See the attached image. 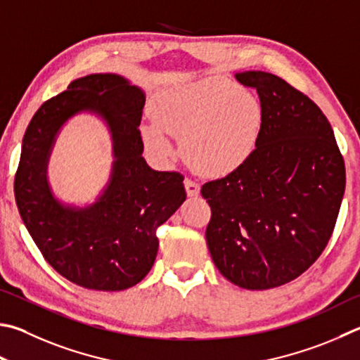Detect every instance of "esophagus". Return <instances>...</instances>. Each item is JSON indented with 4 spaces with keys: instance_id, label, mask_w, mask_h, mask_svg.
Instances as JSON below:
<instances>
[{
    "instance_id": "1",
    "label": "esophagus",
    "mask_w": 360,
    "mask_h": 360,
    "mask_svg": "<svg viewBox=\"0 0 360 360\" xmlns=\"http://www.w3.org/2000/svg\"><path fill=\"white\" fill-rule=\"evenodd\" d=\"M184 186H186V192H187L188 197H195V195L200 193V186L193 179L186 178Z\"/></svg>"
}]
</instances>
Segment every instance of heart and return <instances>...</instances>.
Here are the masks:
<instances>
[{"label": "heart", "instance_id": "1", "mask_svg": "<svg viewBox=\"0 0 360 360\" xmlns=\"http://www.w3.org/2000/svg\"><path fill=\"white\" fill-rule=\"evenodd\" d=\"M155 124L143 127L146 145L163 159L174 148L167 131L182 139L201 173L226 174L252 158L263 132L264 113L257 96L221 77H207L163 93L153 108Z\"/></svg>", "mask_w": 360, "mask_h": 360}]
</instances>
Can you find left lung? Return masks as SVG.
<instances>
[{
  "label": "left lung",
  "mask_w": 360,
  "mask_h": 360,
  "mask_svg": "<svg viewBox=\"0 0 360 360\" xmlns=\"http://www.w3.org/2000/svg\"><path fill=\"white\" fill-rule=\"evenodd\" d=\"M264 113L243 167L209 181L206 243L221 276L245 290L277 288L309 269L334 233L346 172L334 130L309 96L269 72L236 74Z\"/></svg>",
  "instance_id": "1"
}]
</instances>
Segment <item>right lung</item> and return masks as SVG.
Wrapping results in <instances>:
<instances>
[{"label": "right lung", "instance_id": "1", "mask_svg": "<svg viewBox=\"0 0 360 360\" xmlns=\"http://www.w3.org/2000/svg\"><path fill=\"white\" fill-rule=\"evenodd\" d=\"M143 107L145 96L122 77L86 75L45 101L23 136L14 181L18 212L47 263L83 288L121 291L141 282L158 255V228L187 197L184 176L155 172L143 159ZM82 109L108 121L115 162L100 201L74 210L53 198L44 173L57 130Z\"/></svg>", "mask_w": 360, "mask_h": 360}]
</instances>
